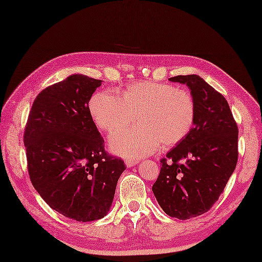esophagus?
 <instances>
[{"mask_svg": "<svg viewBox=\"0 0 262 262\" xmlns=\"http://www.w3.org/2000/svg\"><path fill=\"white\" fill-rule=\"evenodd\" d=\"M138 163L137 160H132V159H127L125 161V164L128 166V168H132V166H135Z\"/></svg>", "mask_w": 262, "mask_h": 262, "instance_id": "1", "label": "esophagus"}]
</instances>
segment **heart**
Returning a JSON list of instances; mask_svg holds the SVG:
<instances>
[{"label":"heart","mask_w":262,"mask_h":262,"mask_svg":"<svg viewBox=\"0 0 262 262\" xmlns=\"http://www.w3.org/2000/svg\"><path fill=\"white\" fill-rule=\"evenodd\" d=\"M90 115L109 137L113 151L125 158H140L157 151L160 144L171 147L185 140L196 118V103L188 91L155 81L128 84L120 97L99 91L89 103ZM138 115L141 126L117 132L131 124Z\"/></svg>","instance_id":"1"}]
</instances>
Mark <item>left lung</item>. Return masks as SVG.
Returning <instances> with one entry per match:
<instances>
[{"label": "left lung", "instance_id": "left-lung-1", "mask_svg": "<svg viewBox=\"0 0 262 262\" xmlns=\"http://www.w3.org/2000/svg\"><path fill=\"white\" fill-rule=\"evenodd\" d=\"M190 89L196 103L193 127L185 140L161 160L152 190L165 214L189 220L209 210L237 162V125L226 99L202 77L169 79Z\"/></svg>", "mask_w": 262, "mask_h": 262}]
</instances>
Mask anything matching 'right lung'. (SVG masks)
Segmentation results:
<instances>
[{"label": "right lung", "instance_id": "1", "mask_svg": "<svg viewBox=\"0 0 262 262\" xmlns=\"http://www.w3.org/2000/svg\"><path fill=\"white\" fill-rule=\"evenodd\" d=\"M100 80L73 74L48 86L32 103L25 129L28 172L41 198L77 222L108 214L126 165L104 151L89 110Z\"/></svg>", "mask_w": 262, "mask_h": 262}]
</instances>
